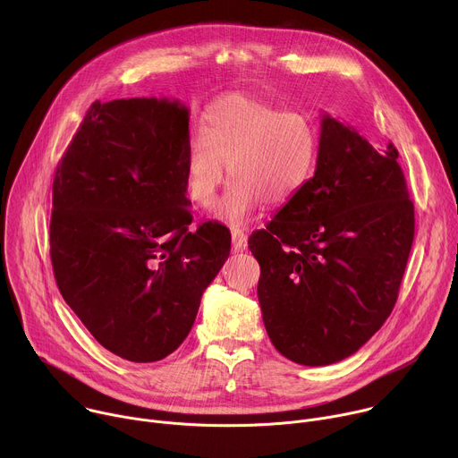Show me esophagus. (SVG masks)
Returning a JSON list of instances; mask_svg holds the SVG:
<instances>
[{
    "label": "esophagus",
    "instance_id": "obj_1",
    "mask_svg": "<svg viewBox=\"0 0 458 458\" xmlns=\"http://www.w3.org/2000/svg\"><path fill=\"white\" fill-rule=\"evenodd\" d=\"M246 246H248V237H246V233H244L242 230H239V228H233V230H232V250H233L235 253H239V251H244Z\"/></svg>",
    "mask_w": 458,
    "mask_h": 458
}]
</instances>
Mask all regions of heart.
<instances>
[{"label": "heart", "mask_w": 458, "mask_h": 458, "mask_svg": "<svg viewBox=\"0 0 458 458\" xmlns=\"http://www.w3.org/2000/svg\"><path fill=\"white\" fill-rule=\"evenodd\" d=\"M320 152L318 126L311 115L250 96L216 101L203 117L201 134L186 150L188 198L210 207L232 177L216 216L244 225L267 201L281 207L295 199L315 174Z\"/></svg>", "instance_id": "heart-1"}]
</instances>
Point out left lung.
<instances>
[{
	"label": "left lung",
	"mask_w": 458,
	"mask_h": 458,
	"mask_svg": "<svg viewBox=\"0 0 458 458\" xmlns=\"http://www.w3.org/2000/svg\"><path fill=\"white\" fill-rule=\"evenodd\" d=\"M399 152L322 114L313 177L248 241L276 350L304 366L353 355L394 310L415 235Z\"/></svg>",
	"instance_id": "obj_1"
}]
</instances>
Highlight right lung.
<instances>
[{
    "mask_svg": "<svg viewBox=\"0 0 458 458\" xmlns=\"http://www.w3.org/2000/svg\"><path fill=\"white\" fill-rule=\"evenodd\" d=\"M188 121L177 99L96 101L55 168L57 288L103 348L132 362L181 346L230 255L226 226L188 230Z\"/></svg>",
    "mask_w": 458,
    "mask_h": 458,
    "instance_id": "right-lung-1",
    "label": "right lung"
}]
</instances>
